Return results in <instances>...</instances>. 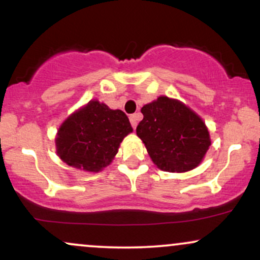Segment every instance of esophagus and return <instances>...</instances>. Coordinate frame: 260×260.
<instances>
[{
  "label": "esophagus",
  "mask_w": 260,
  "mask_h": 260,
  "mask_svg": "<svg viewBox=\"0 0 260 260\" xmlns=\"http://www.w3.org/2000/svg\"><path fill=\"white\" fill-rule=\"evenodd\" d=\"M140 118V115L139 113H134V115H131L129 116V121H131V124H132L133 128L137 127V124H138V121Z\"/></svg>",
  "instance_id": "obj_1"
}]
</instances>
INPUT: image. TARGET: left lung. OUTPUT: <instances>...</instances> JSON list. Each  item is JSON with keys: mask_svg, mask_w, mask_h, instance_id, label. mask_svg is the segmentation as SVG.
Listing matches in <instances>:
<instances>
[{"mask_svg": "<svg viewBox=\"0 0 260 260\" xmlns=\"http://www.w3.org/2000/svg\"><path fill=\"white\" fill-rule=\"evenodd\" d=\"M140 111L143 120L137 127V136L157 168L186 172L202 162L211 140L207 126L194 111L168 96H159Z\"/></svg>", "mask_w": 260, "mask_h": 260, "instance_id": "obj_1", "label": "left lung"}]
</instances>
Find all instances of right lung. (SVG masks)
<instances>
[{
    "instance_id": "right-lung-1",
    "label": "right lung",
    "mask_w": 260,
    "mask_h": 260,
    "mask_svg": "<svg viewBox=\"0 0 260 260\" xmlns=\"http://www.w3.org/2000/svg\"><path fill=\"white\" fill-rule=\"evenodd\" d=\"M132 131L123 111L91 100L58 128L56 150L67 165L99 172L111 164L121 142Z\"/></svg>"
}]
</instances>
